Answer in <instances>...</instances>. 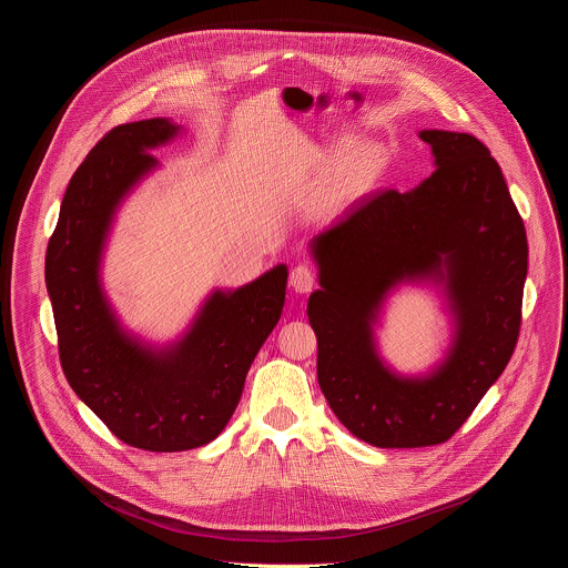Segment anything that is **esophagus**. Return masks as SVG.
I'll return each mask as SVG.
<instances>
[{"label": "esophagus", "mask_w": 568, "mask_h": 568, "mask_svg": "<svg viewBox=\"0 0 568 568\" xmlns=\"http://www.w3.org/2000/svg\"><path fill=\"white\" fill-rule=\"evenodd\" d=\"M314 283H316V274H314V270H312L310 265H296V267L290 272V285H292L294 292H298V294L312 292Z\"/></svg>", "instance_id": "1"}]
</instances>
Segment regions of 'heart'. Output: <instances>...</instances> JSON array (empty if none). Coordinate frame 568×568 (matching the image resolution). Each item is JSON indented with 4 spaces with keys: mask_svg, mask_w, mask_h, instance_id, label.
<instances>
[{
    "mask_svg": "<svg viewBox=\"0 0 568 568\" xmlns=\"http://www.w3.org/2000/svg\"><path fill=\"white\" fill-rule=\"evenodd\" d=\"M310 164L316 175L335 169L328 184V200L342 204L375 189L386 169V152L375 143L357 145L355 141H342L314 152Z\"/></svg>",
    "mask_w": 568,
    "mask_h": 568,
    "instance_id": "1",
    "label": "heart"
}]
</instances>
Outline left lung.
Returning <instances> with one entry per match:
<instances>
[{"label":"left lung","mask_w":568,"mask_h":568,"mask_svg":"<svg viewBox=\"0 0 568 568\" xmlns=\"http://www.w3.org/2000/svg\"><path fill=\"white\" fill-rule=\"evenodd\" d=\"M420 139L436 156L423 184L368 195L310 240L318 386L339 423L375 447L449 440L508 366L521 328L528 240L499 164L465 132ZM429 277L446 283L455 344L432 376L399 378L376 357L372 323L395 284Z\"/></svg>","instance_id":"8db88e82"}]
</instances>
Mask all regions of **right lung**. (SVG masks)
<instances>
[{"instance_id":"1","label":"right lung","mask_w":568,"mask_h":568,"mask_svg":"<svg viewBox=\"0 0 568 568\" xmlns=\"http://www.w3.org/2000/svg\"><path fill=\"white\" fill-rule=\"evenodd\" d=\"M178 134L169 119L112 128L73 173L49 237L44 278L58 353L75 395L125 445L184 452L217 438L285 303L287 267L235 292H213L171 348L132 339L101 290L99 267L116 206L156 166L148 152Z\"/></svg>"}]
</instances>
